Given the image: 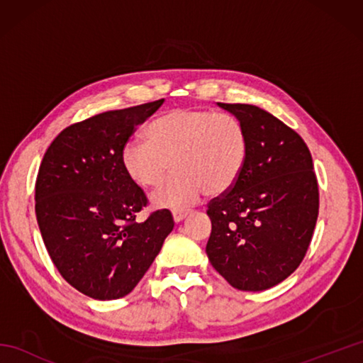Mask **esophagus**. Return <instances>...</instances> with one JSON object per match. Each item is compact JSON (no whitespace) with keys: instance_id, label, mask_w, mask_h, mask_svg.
I'll list each match as a JSON object with an SVG mask.
<instances>
[{"instance_id":"obj_1","label":"esophagus","mask_w":363,"mask_h":363,"mask_svg":"<svg viewBox=\"0 0 363 363\" xmlns=\"http://www.w3.org/2000/svg\"><path fill=\"white\" fill-rule=\"evenodd\" d=\"M190 211H173V220L176 223H181L184 218L187 217Z\"/></svg>"}]
</instances>
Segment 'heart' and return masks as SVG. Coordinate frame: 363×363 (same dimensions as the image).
Instances as JSON below:
<instances>
[{"mask_svg": "<svg viewBox=\"0 0 363 363\" xmlns=\"http://www.w3.org/2000/svg\"><path fill=\"white\" fill-rule=\"evenodd\" d=\"M246 156L248 137L234 115L179 107L152 120L146 140L125 143L121 165L138 187L152 189L165 179L173 162L177 173L154 194L152 203L182 209L204 191H228L240 177Z\"/></svg>", "mask_w": 363, "mask_h": 363, "instance_id": "obj_1", "label": "heart"}]
</instances>
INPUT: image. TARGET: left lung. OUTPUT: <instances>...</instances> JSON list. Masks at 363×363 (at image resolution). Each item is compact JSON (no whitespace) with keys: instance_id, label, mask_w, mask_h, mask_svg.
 <instances>
[{"instance_id":"obj_1","label":"left lung","mask_w":363,"mask_h":363,"mask_svg":"<svg viewBox=\"0 0 363 363\" xmlns=\"http://www.w3.org/2000/svg\"><path fill=\"white\" fill-rule=\"evenodd\" d=\"M240 120L248 156L237 182L207 206L212 267L245 291H262L295 272L318 218V182L303 138L251 104L217 103Z\"/></svg>"}]
</instances>
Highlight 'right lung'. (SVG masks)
Here are the masks:
<instances>
[{
    "label": "right lung",
    "instance_id": "add662e5",
    "mask_svg": "<svg viewBox=\"0 0 363 363\" xmlns=\"http://www.w3.org/2000/svg\"><path fill=\"white\" fill-rule=\"evenodd\" d=\"M162 104L74 123L54 138L38 168L35 215L46 250L64 279L94 299L133 291L173 230L167 209L135 221L148 199L121 165L123 146Z\"/></svg>",
    "mask_w": 363,
    "mask_h": 363
}]
</instances>
